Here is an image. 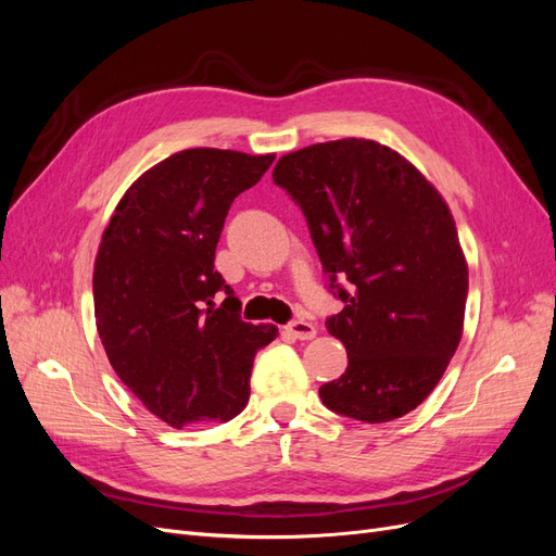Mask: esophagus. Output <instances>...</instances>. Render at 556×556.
<instances>
[{"label": "esophagus", "mask_w": 556, "mask_h": 556, "mask_svg": "<svg viewBox=\"0 0 556 556\" xmlns=\"http://www.w3.org/2000/svg\"><path fill=\"white\" fill-rule=\"evenodd\" d=\"M285 331L294 336V339H299V341H311V339H315V333H317L315 325L306 323V319H294V323L285 327Z\"/></svg>", "instance_id": "34e87169"}]
</instances>
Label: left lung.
I'll return each instance as SVG.
<instances>
[{
    "instance_id": "8db88e82",
    "label": "left lung",
    "mask_w": 556,
    "mask_h": 556,
    "mask_svg": "<svg viewBox=\"0 0 556 556\" xmlns=\"http://www.w3.org/2000/svg\"><path fill=\"white\" fill-rule=\"evenodd\" d=\"M274 180L304 211L329 290L345 304L327 331L345 345L348 368L319 387V399L368 425L415 410L464 331L468 264L445 199L371 139L294 150L278 160Z\"/></svg>"
}]
</instances>
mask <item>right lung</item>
I'll return each instance as SVG.
<instances>
[{"label": "right lung", "instance_id": "1", "mask_svg": "<svg viewBox=\"0 0 556 556\" xmlns=\"http://www.w3.org/2000/svg\"><path fill=\"white\" fill-rule=\"evenodd\" d=\"M274 160L180 150L129 185L102 233L92 274L99 339L117 378L174 429L237 417L255 352L278 336L274 325L243 323L213 264L231 201Z\"/></svg>", "mask_w": 556, "mask_h": 556}]
</instances>
